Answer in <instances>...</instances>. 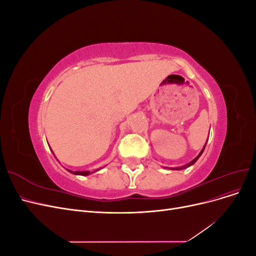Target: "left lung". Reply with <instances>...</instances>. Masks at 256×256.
Listing matches in <instances>:
<instances>
[{"label":"left lung","instance_id":"8db88e82","mask_svg":"<svg viewBox=\"0 0 256 256\" xmlns=\"http://www.w3.org/2000/svg\"><path fill=\"white\" fill-rule=\"evenodd\" d=\"M205 146H206V144H205ZM205 146L203 147V150H200V152L198 154V156L196 157V158H194V159H193L191 162H190V164H186V166H180V168H173V170H182V168H188V166H192V164H196V160L200 157V154H203V152H204V150H205Z\"/></svg>","mask_w":256,"mask_h":256}]
</instances>
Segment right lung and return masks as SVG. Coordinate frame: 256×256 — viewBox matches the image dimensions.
Listing matches in <instances>:
<instances>
[{
  "label": "right lung",
  "instance_id": "add662e5",
  "mask_svg": "<svg viewBox=\"0 0 256 256\" xmlns=\"http://www.w3.org/2000/svg\"><path fill=\"white\" fill-rule=\"evenodd\" d=\"M67 171H69V170H67ZM97 171V170H96ZM96 171H94V172H96ZM70 173H72V174H74V175H82V176H86V175H90L92 172H90V171H83V172H76V171H74V172H72V171H69ZM92 172V173H94Z\"/></svg>",
  "mask_w": 256,
  "mask_h": 256
}]
</instances>
